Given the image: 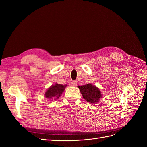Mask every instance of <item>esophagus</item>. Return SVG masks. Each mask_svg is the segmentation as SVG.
Masks as SVG:
<instances>
[{"instance_id":"esophagus-1","label":"esophagus","mask_w":147,"mask_h":147,"mask_svg":"<svg viewBox=\"0 0 147 147\" xmlns=\"http://www.w3.org/2000/svg\"><path fill=\"white\" fill-rule=\"evenodd\" d=\"M70 84H71V86H76L77 84V82H75V81H72V82H71V83H70Z\"/></svg>"}]
</instances>
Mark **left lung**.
<instances>
[{"instance_id": "8db88e82", "label": "left lung", "mask_w": 147, "mask_h": 147, "mask_svg": "<svg viewBox=\"0 0 147 147\" xmlns=\"http://www.w3.org/2000/svg\"><path fill=\"white\" fill-rule=\"evenodd\" d=\"M78 88L83 97L89 103L95 104L99 102L100 98H102V93L100 89L92 84L89 83L86 85L78 86Z\"/></svg>"}]
</instances>
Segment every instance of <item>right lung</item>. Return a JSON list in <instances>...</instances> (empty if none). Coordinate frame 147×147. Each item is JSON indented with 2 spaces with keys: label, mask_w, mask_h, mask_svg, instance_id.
<instances>
[{
  "label": "right lung",
  "mask_w": 147,
  "mask_h": 147,
  "mask_svg": "<svg viewBox=\"0 0 147 147\" xmlns=\"http://www.w3.org/2000/svg\"><path fill=\"white\" fill-rule=\"evenodd\" d=\"M67 86V84L63 85L61 84L55 83L54 85H52L45 93L44 97L49 99H52L53 98H58L61 94L64 92Z\"/></svg>",
  "instance_id": "add662e5"
}]
</instances>
